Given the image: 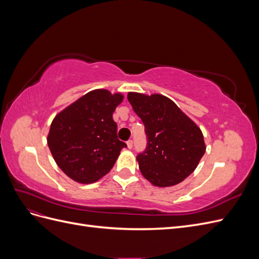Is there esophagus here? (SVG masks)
Wrapping results in <instances>:
<instances>
[{"label": "esophagus", "instance_id": "esophagus-1", "mask_svg": "<svg viewBox=\"0 0 259 259\" xmlns=\"http://www.w3.org/2000/svg\"><path fill=\"white\" fill-rule=\"evenodd\" d=\"M127 148H128V149H132V148H133V140H132V139L128 140V142H127Z\"/></svg>", "mask_w": 259, "mask_h": 259}]
</instances>
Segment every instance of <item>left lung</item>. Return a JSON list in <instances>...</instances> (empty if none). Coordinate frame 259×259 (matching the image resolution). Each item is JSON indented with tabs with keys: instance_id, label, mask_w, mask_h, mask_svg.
<instances>
[{
	"instance_id": "obj_1",
	"label": "left lung",
	"mask_w": 259,
	"mask_h": 259,
	"mask_svg": "<svg viewBox=\"0 0 259 259\" xmlns=\"http://www.w3.org/2000/svg\"><path fill=\"white\" fill-rule=\"evenodd\" d=\"M127 99L147 135L146 150L137 155L142 174L156 187L182 183L205 153L200 127L173 100L160 94L128 93Z\"/></svg>"
}]
</instances>
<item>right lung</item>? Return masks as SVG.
Listing matches in <instances>:
<instances>
[{
    "label": "right lung",
    "instance_id": "add662e5",
    "mask_svg": "<svg viewBox=\"0 0 259 259\" xmlns=\"http://www.w3.org/2000/svg\"><path fill=\"white\" fill-rule=\"evenodd\" d=\"M122 100L120 93L94 90L54 117L48 145L59 168L74 182H97L110 171L126 148L117 139L112 117Z\"/></svg>",
    "mask_w": 259,
    "mask_h": 259
}]
</instances>
